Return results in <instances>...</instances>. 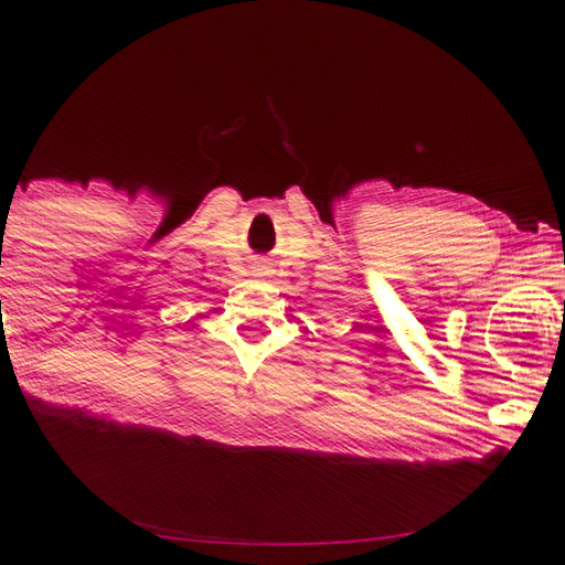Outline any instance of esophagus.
Masks as SVG:
<instances>
[{
  "label": "esophagus",
  "instance_id": "1",
  "mask_svg": "<svg viewBox=\"0 0 565 565\" xmlns=\"http://www.w3.org/2000/svg\"><path fill=\"white\" fill-rule=\"evenodd\" d=\"M260 270H263V266H260Z\"/></svg>",
  "mask_w": 565,
  "mask_h": 565
}]
</instances>
